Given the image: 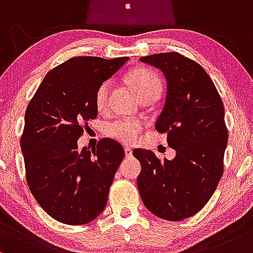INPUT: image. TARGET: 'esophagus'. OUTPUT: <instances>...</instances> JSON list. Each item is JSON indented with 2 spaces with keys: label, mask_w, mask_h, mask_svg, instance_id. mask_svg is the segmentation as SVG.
Segmentation results:
<instances>
[{
  "label": "esophagus",
  "mask_w": 253,
  "mask_h": 253,
  "mask_svg": "<svg viewBox=\"0 0 253 253\" xmlns=\"http://www.w3.org/2000/svg\"><path fill=\"white\" fill-rule=\"evenodd\" d=\"M124 153H126V158H130L132 155V149L130 147H124Z\"/></svg>",
  "instance_id": "esophagus-1"
}]
</instances>
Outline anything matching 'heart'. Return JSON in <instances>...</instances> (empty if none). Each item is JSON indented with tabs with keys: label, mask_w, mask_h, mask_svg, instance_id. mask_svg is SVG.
<instances>
[{
	"label": "heart",
	"mask_w": 253,
	"mask_h": 253,
	"mask_svg": "<svg viewBox=\"0 0 253 253\" xmlns=\"http://www.w3.org/2000/svg\"><path fill=\"white\" fill-rule=\"evenodd\" d=\"M127 81L137 95L138 100L150 99L157 100L163 92V81L154 70L148 68H138L127 75ZM112 81L105 80L98 86L94 94L95 106L99 111L106 110L111 92ZM146 126L142 119H117L106 126V134L122 143L131 144L136 142L142 130Z\"/></svg>",
	"instance_id": "heart-1"
}]
</instances>
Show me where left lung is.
I'll use <instances>...</instances> for the list:
<instances>
[{"instance_id": "1", "label": "left lung", "mask_w": 253, "mask_h": 253, "mask_svg": "<svg viewBox=\"0 0 253 253\" xmlns=\"http://www.w3.org/2000/svg\"><path fill=\"white\" fill-rule=\"evenodd\" d=\"M140 61L166 78V100L155 129L167 134L175 157L160 161L152 150L135 149L141 163L137 188L150 212L181 221L206 206L222 175L228 138L223 104L214 82L192 59L166 52Z\"/></svg>"}]
</instances>
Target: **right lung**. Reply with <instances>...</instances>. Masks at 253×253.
<instances>
[{
  "mask_svg": "<svg viewBox=\"0 0 253 253\" xmlns=\"http://www.w3.org/2000/svg\"><path fill=\"white\" fill-rule=\"evenodd\" d=\"M127 59H68L46 74L28 104L21 136L27 184L39 206L59 222L84 225L106 207L123 147L103 138L92 152L79 150L78 140L84 123L98 115V86Z\"/></svg>",
  "mask_w": 253,
  "mask_h": 253,
  "instance_id": "right-lung-1",
  "label": "right lung"
}]
</instances>
